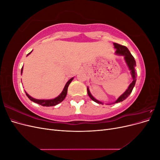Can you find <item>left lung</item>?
<instances>
[{"label":"left lung","instance_id":"obj_1","mask_svg":"<svg viewBox=\"0 0 160 160\" xmlns=\"http://www.w3.org/2000/svg\"><path fill=\"white\" fill-rule=\"evenodd\" d=\"M113 45H114V48L116 49L115 51V54L119 55V56H123L124 57V60L126 62V65L128 67L129 70L130 71V73L132 75V77L133 79V81L132 83H131L128 87V88L126 89L124 93L122 95H120L118 99L116 100L115 102H113V103H110V104H107V105H111V104H113V103H119V102H122L123 100H125L131 94V93L132 92V90L134 88V86L135 85V82H136V71L135 69V67L136 66V62H135V59L134 57L132 56V55L131 54V52H129V51L128 50V48L125 46L123 45H121L118 44V43H113ZM88 95L90 97V98L94 101L95 102L99 103V104H103L101 101H99L98 100H97L94 97L91 95V92L89 91V89L88 87Z\"/></svg>","mask_w":160,"mask_h":160}]
</instances>
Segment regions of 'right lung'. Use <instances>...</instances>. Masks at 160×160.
Masks as SVG:
<instances>
[{"mask_svg":"<svg viewBox=\"0 0 160 160\" xmlns=\"http://www.w3.org/2000/svg\"><path fill=\"white\" fill-rule=\"evenodd\" d=\"M31 52H30L29 53H28V54L27 55V56L29 55V54H31ZM22 70H23V66H22V69H21V75L22 73ZM73 78H74V77H72L71 79H70L67 82V83L65 85V88H64L63 90L62 91L61 94L59 96H57V98H54V99H35V98H32V97L28 95L26 91H25V93H26L27 96L28 97V99H29L31 101H33V102H35L36 103L39 104L41 105H42V106H45V107L55 106V105H56L57 104L60 103L61 102H62V101L64 100V99L65 98V97L67 95V89H68V87H69V84L71 83V82L72 81V79H73Z\"/></svg>","mask_w":160,"mask_h":160,"instance_id":"obj_1","label":"right lung"}]
</instances>
